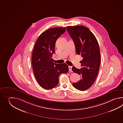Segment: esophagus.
I'll use <instances>...</instances> for the list:
<instances>
[{
  "label": "esophagus",
  "instance_id": "obj_1",
  "mask_svg": "<svg viewBox=\"0 0 123 123\" xmlns=\"http://www.w3.org/2000/svg\"><path fill=\"white\" fill-rule=\"evenodd\" d=\"M68 68H69V70L70 71H72V66H68Z\"/></svg>",
  "mask_w": 123,
  "mask_h": 123
}]
</instances>
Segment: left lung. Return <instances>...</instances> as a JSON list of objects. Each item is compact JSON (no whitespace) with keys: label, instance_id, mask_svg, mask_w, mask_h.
Segmentation results:
<instances>
[{"label":"left lung","instance_id":"left-lung-1","mask_svg":"<svg viewBox=\"0 0 123 123\" xmlns=\"http://www.w3.org/2000/svg\"><path fill=\"white\" fill-rule=\"evenodd\" d=\"M66 29L74 42L77 54L83 58L80 62V69L75 66L72 68L74 73L81 76L80 81L73 83V85L84 91L94 83L99 71L101 55L98 43L93 33L85 26H67Z\"/></svg>","mask_w":123,"mask_h":123}]
</instances>
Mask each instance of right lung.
I'll use <instances>...</instances> for the list:
<instances>
[{
	"instance_id": "right-lung-1",
	"label": "right lung",
	"mask_w": 123,
	"mask_h": 123,
	"mask_svg": "<svg viewBox=\"0 0 123 123\" xmlns=\"http://www.w3.org/2000/svg\"><path fill=\"white\" fill-rule=\"evenodd\" d=\"M66 30L65 28L57 27L48 29L38 37L32 55V66L34 75L40 86L50 89L56 86L58 76L68 71L65 63L57 64L52 62L55 42Z\"/></svg>"
}]
</instances>
